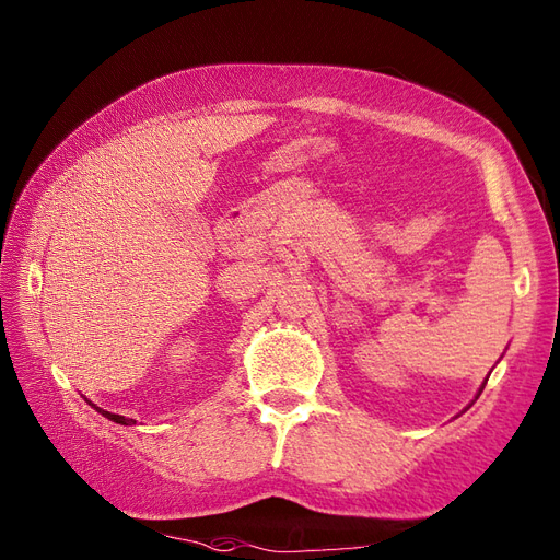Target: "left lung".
I'll return each instance as SVG.
<instances>
[{"mask_svg": "<svg viewBox=\"0 0 560 560\" xmlns=\"http://www.w3.org/2000/svg\"><path fill=\"white\" fill-rule=\"evenodd\" d=\"M486 381H488V378H486ZM486 381H483V385H486ZM483 385L479 387V393H477V397H474V399H479V395H481V389H483Z\"/></svg>", "mask_w": 560, "mask_h": 560, "instance_id": "1", "label": "left lung"}]
</instances>
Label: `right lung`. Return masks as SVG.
<instances>
[{
	"instance_id": "right-lung-1",
	"label": "right lung",
	"mask_w": 560,
	"mask_h": 560,
	"mask_svg": "<svg viewBox=\"0 0 560 560\" xmlns=\"http://www.w3.org/2000/svg\"><path fill=\"white\" fill-rule=\"evenodd\" d=\"M89 401V399H86ZM93 409L97 411V413H103L105 418H109L112 422H118V425H135V420L132 418H126V416H118V413H109V411H105V409H100V406H95L93 401H89Z\"/></svg>"
}]
</instances>
